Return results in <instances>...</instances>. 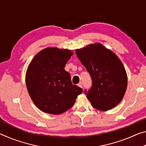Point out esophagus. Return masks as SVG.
Instances as JSON below:
<instances>
[{
    "mask_svg": "<svg viewBox=\"0 0 146 146\" xmlns=\"http://www.w3.org/2000/svg\"><path fill=\"white\" fill-rule=\"evenodd\" d=\"M78 87H80V88H83V86H82V82H79L78 84V85H77Z\"/></svg>",
    "mask_w": 146,
    "mask_h": 146,
    "instance_id": "34e87169",
    "label": "esophagus"
}]
</instances>
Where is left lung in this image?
Listing matches in <instances>:
<instances>
[{"label": "left lung", "instance_id": "left-lung-1", "mask_svg": "<svg viewBox=\"0 0 146 146\" xmlns=\"http://www.w3.org/2000/svg\"><path fill=\"white\" fill-rule=\"evenodd\" d=\"M75 52L92 79V87L84 91L91 105L104 111L115 108L127 89V74L122 62L100 43L90 44Z\"/></svg>", "mask_w": 146, "mask_h": 146}]
</instances>
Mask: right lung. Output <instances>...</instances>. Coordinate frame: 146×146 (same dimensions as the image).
I'll use <instances>...</instances> for the list:
<instances>
[{"label":"right lung","mask_w":146,"mask_h":146,"mask_svg":"<svg viewBox=\"0 0 146 146\" xmlns=\"http://www.w3.org/2000/svg\"><path fill=\"white\" fill-rule=\"evenodd\" d=\"M73 53L69 49L48 48L35 56L26 75L27 89L42 111L59 115L70 109L82 89L71 82L64 69Z\"/></svg>","instance_id":"obj_1"}]
</instances>
